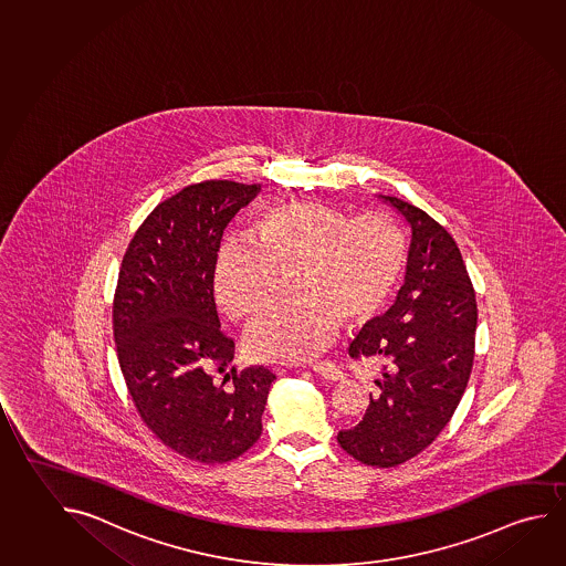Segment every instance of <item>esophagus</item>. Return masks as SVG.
Segmentation results:
<instances>
[{"instance_id": "1", "label": "esophagus", "mask_w": 566, "mask_h": 566, "mask_svg": "<svg viewBox=\"0 0 566 566\" xmlns=\"http://www.w3.org/2000/svg\"><path fill=\"white\" fill-rule=\"evenodd\" d=\"M311 368H313L318 376L326 378V380H343V378H345L343 370H340L335 363H328V360L315 363V365H311Z\"/></svg>"}]
</instances>
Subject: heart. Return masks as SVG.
<instances>
[{
  "instance_id": "obj_1",
  "label": "heart",
  "mask_w": 566,
  "mask_h": 566,
  "mask_svg": "<svg viewBox=\"0 0 566 566\" xmlns=\"http://www.w3.org/2000/svg\"><path fill=\"white\" fill-rule=\"evenodd\" d=\"M251 240H226L213 263V295L231 318L268 301L277 269L293 271L289 303L261 308L245 348L265 363H305L335 340L343 318L363 323L392 297L406 268V240L386 213L346 211L321 201H285L251 221Z\"/></svg>"
}]
</instances>
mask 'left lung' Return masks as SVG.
Here are the masks:
<instances>
[{
    "instance_id": "1",
    "label": "left lung",
    "mask_w": 566,
    "mask_h": 566,
    "mask_svg": "<svg viewBox=\"0 0 566 566\" xmlns=\"http://www.w3.org/2000/svg\"><path fill=\"white\" fill-rule=\"evenodd\" d=\"M412 231L392 307L350 343L353 358L382 360L365 418L338 431L340 448L373 468L412 460L440 436L470 380L478 303L460 248L426 211L378 196Z\"/></svg>"
}]
</instances>
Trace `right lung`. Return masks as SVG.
<instances>
[{
	"mask_svg": "<svg viewBox=\"0 0 566 566\" xmlns=\"http://www.w3.org/2000/svg\"><path fill=\"white\" fill-rule=\"evenodd\" d=\"M259 192L230 180L184 188L144 220L118 273L113 325L128 392L156 438L200 463L250 450L275 380L265 366H231L213 298L223 230Z\"/></svg>",
	"mask_w": 566,
	"mask_h": 566,
	"instance_id": "1",
	"label": "right lung"
}]
</instances>
